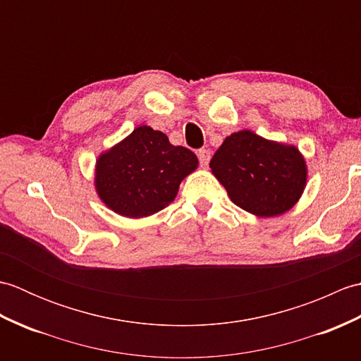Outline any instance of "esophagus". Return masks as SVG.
Here are the masks:
<instances>
[{"label": "esophagus", "mask_w": 361, "mask_h": 361, "mask_svg": "<svg viewBox=\"0 0 361 361\" xmlns=\"http://www.w3.org/2000/svg\"><path fill=\"white\" fill-rule=\"evenodd\" d=\"M197 155H198V159H200V164H202V167H206V166H208L209 159H211V152H209V150L200 149V150L197 152Z\"/></svg>", "instance_id": "obj_1"}]
</instances>
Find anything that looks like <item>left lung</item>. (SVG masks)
<instances>
[{
  "mask_svg": "<svg viewBox=\"0 0 361 361\" xmlns=\"http://www.w3.org/2000/svg\"><path fill=\"white\" fill-rule=\"evenodd\" d=\"M209 167L234 204L262 219L290 211L307 186V163L296 145L251 130L226 136Z\"/></svg>",
  "mask_w": 361,
  "mask_h": 361,
  "instance_id": "obj_1",
  "label": "left lung"
}]
</instances>
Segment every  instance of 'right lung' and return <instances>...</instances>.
Here are the masks:
<instances>
[{
  "label": "right lung",
  "mask_w": 361,
  "mask_h": 361,
  "mask_svg": "<svg viewBox=\"0 0 361 361\" xmlns=\"http://www.w3.org/2000/svg\"><path fill=\"white\" fill-rule=\"evenodd\" d=\"M198 167L192 150L173 145L149 126L99 153L94 189L106 208L127 219H145L171 204L181 181Z\"/></svg>",
  "instance_id": "add662e5"
}]
</instances>
